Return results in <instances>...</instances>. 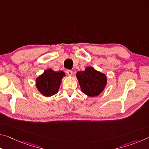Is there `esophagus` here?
I'll use <instances>...</instances> for the list:
<instances>
[{
  "instance_id": "esophagus-1",
  "label": "esophagus",
  "mask_w": 149,
  "mask_h": 149,
  "mask_svg": "<svg viewBox=\"0 0 149 149\" xmlns=\"http://www.w3.org/2000/svg\"><path fill=\"white\" fill-rule=\"evenodd\" d=\"M66 73H67L68 75H69V76H72V75H73V72L72 71V70H68Z\"/></svg>"
}]
</instances>
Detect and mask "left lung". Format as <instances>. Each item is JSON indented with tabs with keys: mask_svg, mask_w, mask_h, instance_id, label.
<instances>
[{
	"mask_svg": "<svg viewBox=\"0 0 149 149\" xmlns=\"http://www.w3.org/2000/svg\"><path fill=\"white\" fill-rule=\"evenodd\" d=\"M76 77L81 91L89 97L100 95L107 84V75L92 67H87L85 71L77 72Z\"/></svg>",
	"mask_w": 149,
	"mask_h": 149,
	"instance_id": "obj_1",
	"label": "left lung"
}]
</instances>
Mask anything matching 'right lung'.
<instances>
[{
    "label": "right lung",
    "mask_w": 149,
    "mask_h": 149,
    "mask_svg": "<svg viewBox=\"0 0 149 149\" xmlns=\"http://www.w3.org/2000/svg\"><path fill=\"white\" fill-rule=\"evenodd\" d=\"M64 76L65 73L62 71L54 72L50 68L45 70L36 79L37 89L45 97H51L58 91Z\"/></svg>",
    "instance_id": "1"
}]
</instances>
